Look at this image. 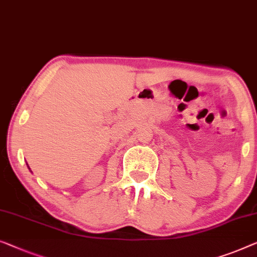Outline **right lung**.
<instances>
[{"label":"right lung","mask_w":257,"mask_h":257,"mask_svg":"<svg viewBox=\"0 0 257 257\" xmlns=\"http://www.w3.org/2000/svg\"><path fill=\"white\" fill-rule=\"evenodd\" d=\"M28 167H29V166H28ZM29 169H30V168H29Z\"/></svg>","instance_id":"1"}]
</instances>
